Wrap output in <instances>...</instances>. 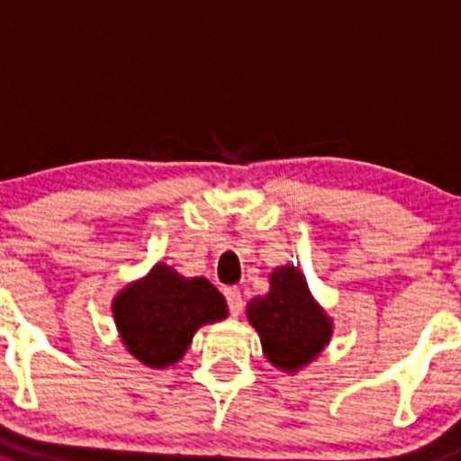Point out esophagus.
<instances>
[{
    "mask_svg": "<svg viewBox=\"0 0 461 461\" xmlns=\"http://www.w3.org/2000/svg\"><path fill=\"white\" fill-rule=\"evenodd\" d=\"M222 294H225L231 315H239V312L243 311V294H240V290L236 288V285H227V288L222 290Z\"/></svg>",
    "mask_w": 461,
    "mask_h": 461,
    "instance_id": "1",
    "label": "esophagus"
}]
</instances>
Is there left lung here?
<instances>
[{"label": "left lung", "instance_id": "obj_1", "mask_svg": "<svg viewBox=\"0 0 461 461\" xmlns=\"http://www.w3.org/2000/svg\"><path fill=\"white\" fill-rule=\"evenodd\" d=\"M248 320L261 335L275 367L294 372L311 363L330 338V321L312 302L302 272L293 266L270 275V293L248 303Z\"/></svg>", "mask_w": 461, "mask_h": 461}]
</instances>
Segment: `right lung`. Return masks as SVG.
I'll return each mask as SVG.
<instances>
[{"instance_id":"1","label":"right lung","mask_w":461,"mask_h":461,"mask_svg":"<svg viewBox=\"0 0 461 461\" xmlns=\"http://www.w3.org/2000/svg\"><path fill=\"white\" fill-rule=\"evenodd\" d=\"M112 308L128 351L150 367L177 363L200 326L227 317L225 297L204 276L185 279L168 266L128 285Z\"/></svg>"}]
</instances>
